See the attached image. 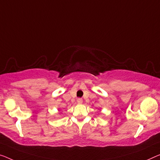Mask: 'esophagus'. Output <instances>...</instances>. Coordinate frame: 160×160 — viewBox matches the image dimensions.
<instances>
[{"label": "esophagus", "instance_id": "esophagus-1", "mask_svg": "<svg viewBox=\"0 0 160 160\" xmlns=\"http://www.w3.org/2000/svg\"><path fill=\"white\" fill-rule=\"evenodd\" d=\"M82 98H78V100H77V103H78V104H82Z\"/></svg>", "mask_w": 160, "mask_h": 160}]
</instances>
